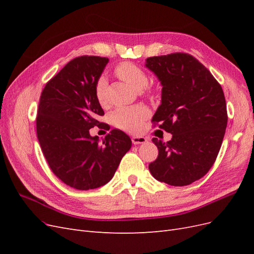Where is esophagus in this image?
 Masks as SVG:
<instances>
[{"label":"esophagus","instance_id":"34e87169","mask_svg":"<svg viewBox=\"0 0 254 254\" xmlns=\"http://www.w3.org/2000/svg\"><path fill=\"white\" fill-rule=\"evenodd\" d=\"M131 141L134 145H139V144L145 143L147 140H146V137H144L142 135H134V136L131 137Z\"/></svg>","mask_w":254,"mask_h":254}]
</instances>
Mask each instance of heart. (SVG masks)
I'll return each instance as SVG.
<instances>
[{
    "label": "heart",
    "mask_w": 254,
    "mask_h": 254,
    "mask_svg": "<svg viewBox=\"0 0 254 254\" xmlns=\"http://www.w3.org/2000/svg\"><path fill=\"white\" fill-rule=\"evenodd\" d=\"M114 74L118 77L129 84L134 90H142L148 83V76L143 68L132 63H121L114 68ZM106 80L99 78L95 86V97L97 103L102 107H106ZM148 110L144 106L121 107L112 114V123L114 126L127 131H137L140 130L143 122L148 117Z\"/></svg>",
    "instance_id": "obj_1"
}]
</instances>
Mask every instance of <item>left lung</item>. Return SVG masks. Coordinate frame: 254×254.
I'll use <instances>...</instances> for the list:
<instances>
[{
    "label": "left lung",
    "mask_w": 254,
    "mask_h": 254,
    "mask_svg": "<svg viewBox=\"0 0 254 254\" xmlns=\"http://www.w3.org/2000/svg\"><path fill=\"white\" fill-rule=\"evenodd\" d=\"M146 66L162 84L161 105L151 122L173 134L168 142L152 139L159 155L149 171L170 186H189L210 171L221 147L228 123L224 91L187 53L149 57Z\"/></svg>",
    "instance_id": "left-lung-1"
}]
</instances>
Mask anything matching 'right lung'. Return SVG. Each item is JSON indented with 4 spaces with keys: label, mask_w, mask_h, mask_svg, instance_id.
<instances>
[{
    "label": "right lung",
    "mask_w": 254,
    "mask_h": 254,
    "mask_svg": "<svg viewBox=\"0 0 254 254\" xmlns=\"http://www.w3.org/2000/svg\"><path fill=\"white\" fill-rule=\"evenodd\" d=\"M109 59L80 56L72 59L50 79L40 96L37 136L47 162L66 186L92 190L108 183L122 158L131 147L130 137L112 129L99 143L89 130L104 123L95 86Z\"/></svg>",
    "instance_id": "obj_1"
}]
</instances>
